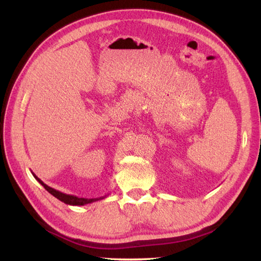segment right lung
<instances>
[{
  "label": "right lung",
  "instance_id": "add662e5",
  "mask_svg": "<svg viewBox=\"0 0 261 261\" xmlns=\"http://www.w3.org/2000/svg\"><path fill=\"white\" fill-rule=\"evenodd\" d=\"M32 175H33V177H35V178L40 182V184L46 188V190L51 194L53 196H55L56 198H58L59 201H62V202H64L65 204H68V205H86V204H90V203H93V202H96V201H99V199H103L104 197H107L108 195H105V196H102V197H97V198H84V197H77V196H75V195H69V194H65V193H62V192H59V191H56V190H54L53 187H49L48 185H46L45 182H43L40 178H38V177L32 173Z\"/></svg>",
  "mask_w": 261,
  "mask_h": 261
}]
</instances>
